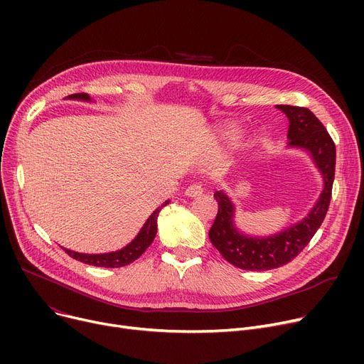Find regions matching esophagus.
<instances>
[{"label": "esophagus", "mask_w": 364, "mask_h": 364, "mask_svg": "<svg viewBox=\"0 0 364 364\" xmlns=\"http://www.w3.org/2000/svg\"><path fill=\"white\" fill-rule=\"evenodd\" d=\"M199 195H202V186L200 184H192V186H188L187 188H186V192H184V196L186 198H196V196H199Z\"/></svg>", "instance_id": "esophagus-1"}]
</instances>
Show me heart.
<instances>
[{"instance_id": "obj_1", "label": "heart", "mask_w": 364, "mask_h": 364, "mask_svg": "<svg viewBox=\"0 0 364 364\" xmlns=\"http://www.w3.org/2000/svg\"><path fill=\"white\" fill-rule=\"evenodd\" d=\"M237 134H239V128H237L236 125H227L225 128L221 129V136H223L224 139H227V140L236 139Z\"/></svg>"}]
</instances>
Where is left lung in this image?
<instances>
[{
	"instance_id": "1",
	"label": "left lung",
	"mask_w": 364,
	"mask_h": 364,
	"mask_svg": "<svg viewBox=\"0 0 364 364\" xmlns=\"http://www.w3.org/2000/svg\"><path fill=\"white\" fill-rule=\"evenodd\" d=\"M289 121L288 146L307 153L323 181L318 199L299 221L283 227L269 236H255L242 232L236 225V205L224 190L214 193L218 214L209 230V239L220 254L239 269L265 272L292 261L318 230L328 213L335 177L336 149L326 128L305 107L277 105Z\"/></svg>"
}]
</instances>
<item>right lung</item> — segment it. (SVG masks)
I'll return each instance as SVG.
<instances>
[{
    "instance_id": "right-lung-1",
    "label": "right lung",
    "mask_w": 364,
    "mask_h": 364,
    "mask_svg": "<svg viewBox=\"0 0 364 364\" xmlns=\"http://www.w3.org/2000/svg\"><path fill=\"white\" fill-rule=\"evenodd\" d=\"M66 99L91 103V97L88 94H84V92L68 95ZM168 203H169V200H165L161 206H158L155 211L149 215V218L140 228L137 236L134 237L127 246H124L122 250L106 252V254H82V252H75V251L66 250V247H63V251L69 257L75 258L76 261H81V262H85V264L94 265V267H107V269L110 267V269H114V267L128 265L132 261H136L139 257H141V254L151 245V242H153V239H155L156 232H158V215L162 211V208L166 206Z\"/></svg>"
}]
</instances>
